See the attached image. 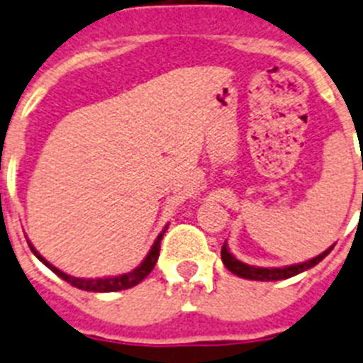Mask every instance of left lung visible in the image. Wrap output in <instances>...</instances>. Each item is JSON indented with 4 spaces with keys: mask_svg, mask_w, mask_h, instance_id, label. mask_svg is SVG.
I'll return each mask as SVG.
<instances>
[{
    "mask_svg": "<svg viewBox=\"0 0 363 363\" xmlns=\"http://www.w3.org/2000/svg\"><path fill=\"white\" fill-rule=\"evenodd\" d=\"M333 250V247L327 248L323 254L320 256L313 257V259L305 261V263H299V264H291V267H283V269H263V267H250L247 263H241L239 259H235L230 250L226 248V242L220 248V259L225 263L226 269L230 270L232 274L239 277H245V279H256V281H277V279H286V277H292L299 272H305V270L313 269L314 264L320 263L323 257Z\"/></svg>",
    "mask_w": 363,
    "mask_h": 363,
    "instance_id": "obj_1",
    "label": "left lung"
}]
</instances>
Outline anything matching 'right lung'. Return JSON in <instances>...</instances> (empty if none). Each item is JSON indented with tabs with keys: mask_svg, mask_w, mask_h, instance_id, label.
Returning <instances> with one entry per match:
<instances>
[{
	"mask_svg": "<svg viewBox=\"0 0 363 363\" xmlns=\"http://www.w3.org/2000/svg\"><path fill=\"white\" fill-rule=\"evenodd\" d=\"M166 228H168V226H166ZM166 228L160 232L159 238H157L155 242H153V247H151L150 254L146 256V259L138 264L137 269L131 270V272H128V274H122V276H115V277H99V279H82V277H72V276H69V274L58 270L56 267H52L49 261L43 259V257L38 254L36 248H34L30 242H29V247L38 259L42 261L45 267H49V269L52 270L56 276H60L62 279H65L67 283H71L72 286H77V289H82V291H89V292H116V291H124V289H131V286L138 285V283L143 281L144 277H146L147 274L153 270L157 259H159L160 241H162V235H164V232H166Z\"/></svg>",
	"mask_w": 363,
	"mask_h": 363,
	"instance_id": "obj_1",
	"label": "right lung"
}]
</instances>
